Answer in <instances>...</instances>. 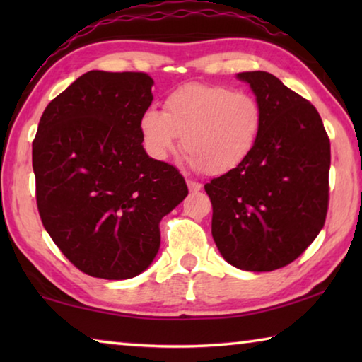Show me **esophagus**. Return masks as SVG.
Returning <instances> with one entry per match:
<instances>
[{
    "label": "esophagus",
    "instance_id": "esophagus-1",
    "mask_svg": "<svg viewBox=\"0 0 362 362\" xmlns=\"http://www.w3.org/2000/svg\"><path fill=\"white\" fill-rule=\"evenodd\" d=\"M187 185H188L189 193H198L199 189L203 188V185H201L199 182H193V180H188V182H187Z\"/></svg>",
    "mask_w": 362,
    "mask_h": 362
}]
</instances>
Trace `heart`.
I'll return each instance as SVG.
<instances>
[{
    "instance_id": "1",
    "label": "heart",
    "mask_w": 362,
    "mask_h": 362,
    "mask_svg": "<svg viewBox=\"0 0 362 362\" xmlns=\"http://www.w3.org/2000/svg\"><path fill=\"white\" fill-rule=\"evenodd\" d=\"M262 124V107L255 97L225 86L189 83L166 97L163 112L145 110L139 131L145 151L156 161H166L183 137L189 166L223 175L250 158Z\"/></svg>"
}]
</instances>
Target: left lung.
Segmentation results:
<instances>
[{
    "label": "left lung",
    "instance_id": "8db88e82",
    "mask_svg": "<svg viewBox=\"0 0 362 362\" xmlns=\"http://www.w3.org/2000/svg\"><path fill=\"white\" fill-rule=\"evenodd\" d=\"M263 113L246 163L206 183L212 238L230 265L273 272L320 235L327 214L330 142L317 110L267 71L238 73Z\"/></svg>",
    "mask_w": 362,
    "mask_h": 362
}]
</instances>
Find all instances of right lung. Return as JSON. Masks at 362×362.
Masks as SVG:
<instances>
[{
  "label": "right lung",
  "mask_w": 362,
  "mask_h": 362,
  "mask_svg": "<svg viewBox=\"0 0 362 362\" xmlns=\"http://www.w3.org/2000/svg\"><path fill=\"white\" fill-rule=\"evenodd\" d=\"M153 84L145 73L88 71L40 119L33 173L42 225L89 276L145 272L161 244L159 222L188 194L179 170L142 145L139 119Z\"/></svg>",
  "instance_id": "add662e5"
}]
</instances>
